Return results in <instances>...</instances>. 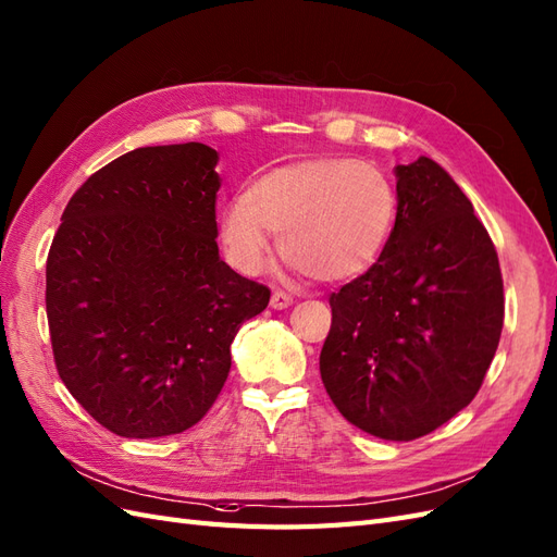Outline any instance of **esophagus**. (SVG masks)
Masks as SVG:
<instances>
[{"label": "esophagus", "mask_w": 557, "mask_h": 557, "mask_svg": "<svg viewBox=\"0 0 557 557\" xmlns=\"http://www.w3.org/2000/svg\"><path fill=\"white\" fill-rule=\"evenodd\" d=\"M292 304H294V296L287 294V292H282V289L273 292V296H270V306H273L275 310H284V308H289Z\"/></svg>", "instance_id": "1"}]
</instances>
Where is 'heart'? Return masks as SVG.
Returning <instances> with one entry per match:
<instances>
[{"label":"heart","instance_id":"b5f03b06","mask_svg":"<svg viewBox=\"0 0 557 557\" xmlns=\"http://www.w3.org/2000/svg\"><path fill=\"white\" fill-rule=\"evenodd\" d=\"M396 205V186L377 165L314 158L270 170L226 205L219 243L237 273L259 275L270 261V231L284 261L322 282L352 280L389 243Z\"/></svg>","mask_w":557,"mask_h":557}]
</instances>
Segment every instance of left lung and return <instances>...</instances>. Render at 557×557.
Segmentation results:
<instances>
[{
    "label": "left lung",
    "instance_id": "left-lung-1",
    "mask_svg": "<svg viewBox=\"0 0 557 557\" xmlns=\"http://www.w3.org/2000/svg\"><path fill=\"white\" fill-rule=\"evenodd\" d=\"M396 221L380 259L331 294L322 383L347 422L412 441L479 394L504 326L495 245L432 158L396 165Z\"/></svg>",
    "mask_w": 557,
    "mask_h": 557
}]
</instances>
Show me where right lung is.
I'll list each match as a JSON object with an SVG mask.
<instances>
[{
	"label": "right lung",
	"instance_id": "obj_1",
	"mask_svg": "<svg viewBox=\"0 0 557 557\" xmlns=\"http://www.w3.org/2000/svg\"><path fill=\"white\" fill-rule=\"evenodd\" d=\"M219 153L200 141L119 156L70 198L46 261L55 369L109 432L158 438L205 418L231 343L270 289L219 259Z\"/></svg>",
	"mask_w": 557,
	"mask_h": 557
}]
</instances>
